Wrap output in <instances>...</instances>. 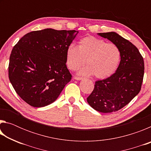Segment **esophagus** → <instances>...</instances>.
<instances>
[{
	"label": "esophagus",
	"instance_id": "esophagus-1",
	"mask_svg": "<svg viewBox=\"0 0 151 151\" xmlns=\"http://www.w3.org/2000/svg\"><path fill=\"white\" fill-rule=\"evenodd\" d=\"M75 79V80H77V81H81V80H83V79L84 78L83 77H79V76H75V78H74Z\"/></svg>",
	"mask_w": 151,
	"mask_h": 151
}]
</instances>
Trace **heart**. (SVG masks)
<instances>
[{"label":"heart","mask_w":151,"mask_h":151,"mask_svg":"<svg viewBox=\"0 0 151 151\" xmlns=\"http://www.w3.org/2000/svg\"><path fill=\"white\" fill-rule=\"evenodd\" d=\"M121 52L113 43L87 36L79 40L78 45H70L66 50V63L70 70H76L85 65L80 74L106 78L115 73L121 62Z\"/></svg>","instance_id":"b5f03b06"}]
</instances>
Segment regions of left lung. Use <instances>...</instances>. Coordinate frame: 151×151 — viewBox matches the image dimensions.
<instances>
[{
	"label": "left lung",
	"instance_id": "1",
	"mask_svg": "<svg viewBox=\"0 0 151 151\" xmlns=\"http://www.w3.org/2000/svg\"><path fill=\"white\" fill-rule=\"evenodd\" d=\"M98 35L119 48L121 58L113 75L95 82L87 102L96 111L110 113L123 108L139 94L144 76V60L138 48L117 33L110 32Z\"/></svg>",
	"mask_w": 151,
	"mask_h": 151
}]
</instances>
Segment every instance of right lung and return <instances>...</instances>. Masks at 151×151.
<instances>
[{
  "instance_id": "1",
  "label": "right lung",
  "mask_w": 151,
  "mask_h": 151,
  "mask_svg": "<svg viewBox=\"0 0 151 151\" xmlns=\"http://www.w3.org/2000/svg\"><path fill=\"white\" fill-rule=\"evenodd\" d=\"M78 33L47 29L23 36L12 50L9 77L20 98L33 107L57 100L72 75L66 65V50Z\"/></svg>"
}]
</instances>
